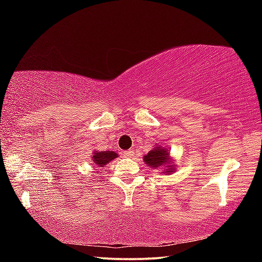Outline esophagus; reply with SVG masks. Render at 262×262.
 Returning <instances> with one entry per match:
<instances>
[{
	"label": "esophagus",
	"mask_w": 262,
	"mask_h": 262,
	"mask_svg": "<svg viewBox=\"0 0 262 262\" xmlns=\"http://www.w3.org/2000/svg\"><path fill=\"white\" fill-rule=\"evenodd\" d=\"M122 154L125 157H132V156H134V150H132V149L127 150V151H123Z\"/></svg>",
	"instance_id": "34e87169"
}]
</instances>
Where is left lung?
<instances>
[{
	"label": "left lung",
	"mask_w": 262,
	"mask_h": 262,
	"mask_svg": "<svg viewBox=\"0 0 262 262\" xmlns=\"http://www.w3.org/2000/svg\"><path fill=\"white\" fill-rule=\"evenodd\" d=\"M143 161L148 166L152 168L165 167L164 170H165V173L167 174L174 171V164L170 159V152H168L166 148L162 147V145H157L151 151H149L148 155H145L143 157Z\"/></svg>",
	"instance_id": "obj_1"
}]
</instances>
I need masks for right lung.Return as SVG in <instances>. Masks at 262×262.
Returning a JSON list of instances; mask_svg holds the SVG:
<instances>
[{
    "instance_id": "obj_1",
    "label": "right lung",
    "mask_w": 262,
    "mask_h": 262,
    "mask_svg": "<svg viewBox=\"0 0 262 262\" xmlns=\"http://www.w3.org/2000/svg\"><path fill=\"white\" fill-rule=\"evenodd\" d=\"M118 157V154L114 151H94L92 154V164H96L97 166L103 167L106 164H108L111 161Z\"/></svg>"
}]
</instances>
